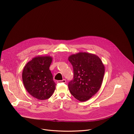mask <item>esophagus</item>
Instances as JSON below:
<instances>
[{
    "instance_id": "1",
    "label": "esophagus",
    "mask_w": 134,
    "mask_h": 134,
    "mask_svg": "<svg viewBox=\"0 0 134 134\" xmlns=\"http://www.w3.org/2000/svg\"><path fill=\"white\" fill-rule=\"evenodd\" d=\"M57 83H66V80L65 79H63V80H58L57 81Z\"/></svg>"
}]
</instances>
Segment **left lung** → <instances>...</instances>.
<instances>
[{
  "instance_id": "8db88e82",
  "label": "left lung",
  "mask_w": 134,
  "mask_h": 134,
  "mask_svg": "<svg viewBox=\"0 0 134 134\" xmlns=\"http://www.w3.org/2000/svg\"><path fill=\"white\" fill-rule=\"evenodd\" d=\"M68 59L74 69V79L68 84L71 94L80 101H85L96 94L101 87L105 66L97 55L80 52Z\"/></svg>"
}]
</instances>
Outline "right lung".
<instances>
[{
    "mask_svg": "<svg viewBox=\"0 0 134 134\" xmlns=\"http://www.w3.org/2000/svg\"><path fill=\"white\" fill-rule=\"evenodd\" d=\"M53 58L49 56H37L25 66L22 78L28 93L38 100L49 99L56 88L53 76L49 70Z\"/></svg>",
    "mask_w": 134,
    "mask_h": 134,
    "instance_id": "add662e5",
    "label": "right lung"
}]
</instances>
